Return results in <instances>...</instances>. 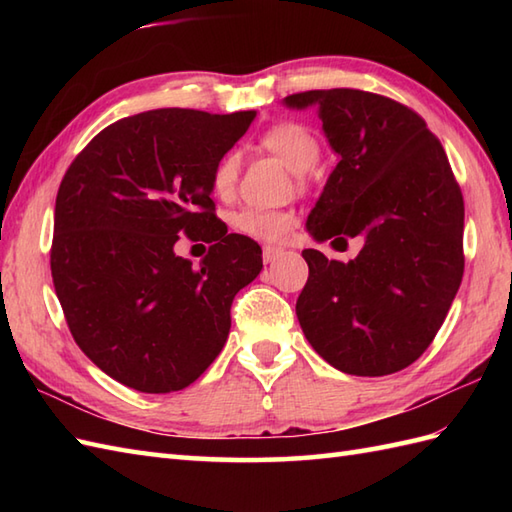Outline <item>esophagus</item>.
Here are the masks:
<instances>
[{
    "label": "esophagus",
    "instance_id": "1",
    "mask_svg": "<svg viewBox=\"0 0 512 512\" xmlns=\"http://www.w3.org/2000/svg\"><path fill=\"white\" fill-rule=\"evenodd\" d=\"M279 255H284V248L281 246H270V244H266L264 248H262V259L266 264H273L275 259H279Z\"/></svg>",
    "mask_w": 512,
    "mask_h": 512
}]
</instances>
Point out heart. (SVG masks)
Listing matches in <instances>:
<instances>
[{"mask_svg": "<svg viewBox=\"0 0 512 512\" xmlns=\"http://www.w3.org/2000/svg\"><path fill=\"white\" fill-rule=\"evenodd\" d=\"M262 147H266L270 154L279 156L286 165L297 171L306 173L317 165L321 156L319 140L314 136L312 129L301 123H277L268 127L259 138ZM239 178V156L235 151H226V154L215 162L211 169V189L217 198H231L237 187ZM297 217L288 209H266V206H242V209L231 215V228L235 233L257 239V242H281L295 226Z\"/></svg>", "mask_w": 512, "mask_h": 512, "instance_id": "1", "label": "heart"}]
</instances>
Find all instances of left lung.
<instances>
[{"mask_svg": "<svg viewBox=\"0 0 512 512\" xmlns=\"http://www.w3.org/2000/svg\"><path fill=\"white\" fill-rule=\"evenodd\" d=\"M286 105H314L341 158L308 231L334 246L363 237L350 262L303 250L301 330L345 374L400 372L436 339L464 275V200L449 158L424 118L387 96L308 90Z\"/></svg>", "mask_w": 512, "mask_h": 512, "instance_id": "left-lung-1", "label": "left lung"}]
</instances>
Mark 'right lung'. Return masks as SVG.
Segmentation results:
<instances>
[{"mask_svg": "<svg viewBox=\"0 0 512 512\" xmlns=\"http://www.w3.org/2000/svg\"><path fill=\"white\" fill-rule=\"evenodd\" d=\"M253 118L180 107L127 116L65 171L52 284L76 345L118 383L169 394L222 352L233 299L262 270V248L215 215L211 169ZM180 234L212 244L200 269L172 253Z\"/></svg>", "mask_w": 512, "mask_h": 512, "instance_id": "obj_1", "label": "right lung"}]
</instances>
